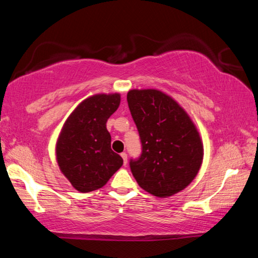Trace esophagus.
<instances>
[{"label":"esophagus","mask_w":258,"mask_h":258,"mask_svg":"<svg viewBox=\"0 0 258 258\" xmlns=\"http://www.w3.org/2000/svg\"><path fill=\"white\" fill-rule=\"evenodd\" d=\"M120 156H121V158H123V161H124V165H126V164H127V154H126V152H121V154H120Z\"/></svg>","instance_id":"obj_1"}]
</instances>
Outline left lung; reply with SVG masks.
I'll return each instance as SVG.
<instances>
[{
    "label": "left lung",
    "instance_id": "left-lung-1",
    "mask_svg": "<svg viewBox=\"0 0 258 258\" xmlns=\"http://www.w3.org/2000/svg\"><path fill=\"white\" fill-rule=\"evenodd\" d=\"M131 115L142 152L130 160L138 184L156 197L180 192L197 175L203 163L202 139L190 117L169 95L158 90H131Z\"/></svg>",
    "mask_w": 258,
    "mask_h": 258
}]
</instances>
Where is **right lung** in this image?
Returning <instances> with one entry per match:
<instances>
[{"instance_id": "1", "label": "right lung", "mask_w": 258, "mask_h": 258, "mask_svg": "<svg viewBox=\"0 0 258 258\" xmlns=\"http://www.w3.org/2000/svg\"><path fill=\"white\" fill-rule=\"evenodd\" d=\"M120 94H95L78 104L64 123L56 142L60 171L80 192L102 187L123 165L111 150L106 123L117 110Z\"/></svg>"}]
</instances>
